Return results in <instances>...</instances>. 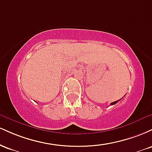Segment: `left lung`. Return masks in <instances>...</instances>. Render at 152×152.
<instances>
[{"label":"left lung","mask_w":152,"mask_h":152,"mask_svg":"<svg viewBox=\"0 0 152 152\" xmlns=\"http://www.w3.org/2000/svg\"><path fill=\"white\" fill-rule=\"evenodd\" d=\"M120 100H121V99H119V100H118V101H116V102H112V103H111V105H114V104H116V103H117L118 102H119Z\"/></svg>","instance_id":"8db88e82"}]
</instances>
